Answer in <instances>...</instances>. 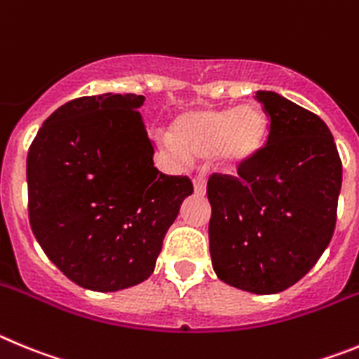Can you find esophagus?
I'll return each mask as SVG.
<instances>
[{
	"label": "esophagus",
	"mask_w": 359,
	"mask_h": 359,
	"mask_svg": "<svg viewBox=\"0 0 359 359\" xmlns=\"http://www.w3.org/2000/svg\"><path fill=\"white\" fill-rule=\"evenodd\" d=\"M193 186H195V195H205V179L202 175L193 177Z\"/></svg>",
	"instance_id": "34e87169"
}]
</instances>
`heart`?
Segmentation results:
<instances>
[{
	"label": "heart",
	"instance_id": "b5f03b06",
	"mask_svg": "<svg viewBox=\"0 0 359 359\" xmlns=\"http://www.w3.org/2000/svg\"><path fill=\"white\" fill-rule=\"evenodd\" d=\"M266 135L268 118L256 103L203 107L177 116L170 127V148L189 159L209 157L218 172L232 173L259 156Z\"/></svg>",
	"mask_w": 359,
	"mask_h": 359
}]
</instances>
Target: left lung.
Segmentation results:
<instances>
[{
	"mask_svg": "<svg viewBox=\"0 0 359 359\" xmlns=\"http://www.w3.org/2000/svg\"><path fill=\"white\" fill-rule=\"evenodd\" d=\"M256 98L270 118L266 144L238 177H209V250L224 283L270 295L302 279L327 248L341 161L318 116L272 91Z\"/></svg>",
	"mask_w": 359,
	"mask_h": 359,
	"instance_id": "8db88e82",
	"label": "left lung"
}]
</instances>
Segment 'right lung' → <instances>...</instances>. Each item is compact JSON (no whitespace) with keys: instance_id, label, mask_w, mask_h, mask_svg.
<instances>
[{"instance_id":"1","label":"right lung","mask_w":359,"mask_h":359,"mask_svg":"<svg viewBox=\"0 0 359 359\" xmlns=\"http://www.w3.org/2000/svg\"><path fill=\"white\" fill-rule=\"evenodd\" d=\"M141 95L82 96L59 107L28 150V216L60 272L93 292L143 283L180 203L184 175L154 166Z\"/></svg>"}]
</instances>
